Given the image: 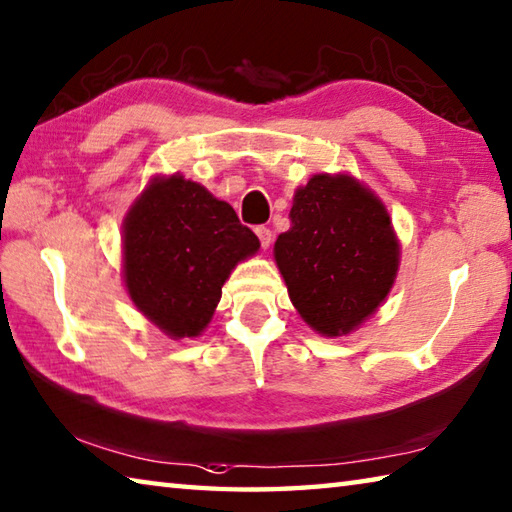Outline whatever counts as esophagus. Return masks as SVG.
<instances>
[{
  "mask_svg": "<svg viewBox=\"0 0 512 512\" xmlns=\"http://www.w3.org/2000/svg\"><path fill=\"white\" fill-rule=\"evenodd\" d=\"M255 235L259 237V244H262V248H268V246L273 244V232H271V228L257 226V228H255Z\"/></svg>",
  "mask_w": 512,
  "mask_h": 512,
  "instance_id": "obj_1",
  "label": "esophagus"
}]
</instances>
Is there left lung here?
Here are the masks:
<instances>
[{"instance_id": "8db88e82", "label": "left lung", "mask_w": 512, "mask_h": 512, "mask_svg": "<svg viewBox=\"0 0 512 512\" xmlns=\"http://www.w3.org/2000/svg\"><path fill=\"white\" fill-rule=\"evenodd\" d=\"M288 217L291 228L275 241L288 297L313 331L347 336L394 286L401 246L389 212L353 176L315 174Z\"/></svg>"}]
</instances>
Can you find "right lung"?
<instances>
[{"instance_id": "add662e5", "label": "right lung", "mask_w": 512, "mask_h": 512, "mask_svg": "<svg viewBox=\"0 0 512 512\" xmlns=\"http://www.w3.org/2000/svg\"><path fill=\"white\" fill-rule=\"evenodd\" d=\"M257 250L232 206L179 172L154 176L123 221L127 293L174 340L208 327L232 268Z\"/></svg>"}]
</instances>
